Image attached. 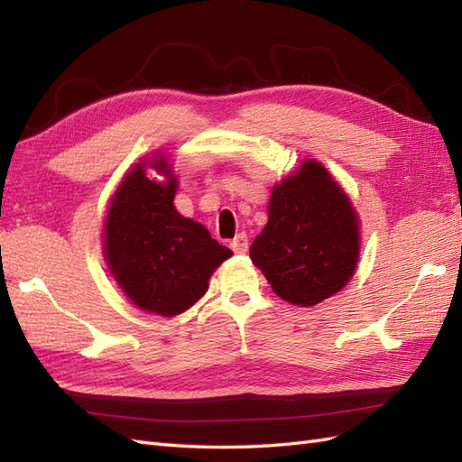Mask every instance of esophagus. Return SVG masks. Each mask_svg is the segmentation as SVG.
Wrapping results in <instances>:
<instances>
[{
	"label": "esophagus",
	"mask_w": 462,
	"mask_h": 462,
	"mask_svg": "<svg viewBox=\"0 0 462 462\" xmlns=\"http://www.w3.org/2000/svg\"><path fill=\"white\" fill-rule=\"evenodd\" d=\"M230 248L236 254H246V250H248V236H246V234H238V236L230 242Z\"/></svg>",
	"instance_id": "obj_1"
}]
</instances>
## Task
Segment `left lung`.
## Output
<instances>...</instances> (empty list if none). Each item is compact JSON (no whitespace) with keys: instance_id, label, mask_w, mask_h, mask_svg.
<instances>
[{"instance_id":"8db88e82","label":"left lung","mask_w":462,"mask_h":462,"mask_svg":"<svg viewBox=\"0 0 462 462\" xmlns=\"http://www.w3.org/2000/svg\"><path fill=\"white\" fill-rule=\"evenodd\" d=\"M359 252V216L349 196L319 161L303 159L273 184L268 224L250 258L276 296L311 308L347 286Z\"/></svg>"}]
</instances>
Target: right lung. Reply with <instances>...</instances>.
<instances>
[{
	"mask_svg": "<svg viewBox=\"0 0 462 462\" xmlns=\"http://www.w3.org/2000/svg\"><path fill=\"white\" fill-rule=\"evenodd\" d=\"M149 170L163 180H151ZM176 189L169 154L136 162L111 196L103 228V256L116 286L136 308L162 318L190 310L232 256L200 222L176 210Z\"/></svg>",
	"mask_w": 462,
	"mask_h": 462,
	"instance_id": "obj_1",
	"label": "right lung"
}]
</instances>
